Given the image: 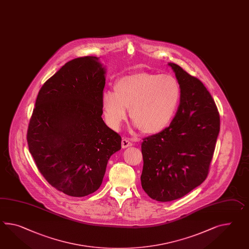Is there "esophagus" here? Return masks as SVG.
<instances>
[{
  "instance_id": "1",
  "label": "esophagus",
  "mask_w": 249,
  "mask_h": 249,
  "mask_svg": "<svg viewBox=\"0 0 249 249\" xmlns=\"http://www.w3.org/2000/svg\"><path fill=\"white\" fill-rule=\"evenodd\" d=\"M122 146L123 148H126L127 146H132V141L126 138H123L122 141Z\"/></svg>"
}]
</instances>
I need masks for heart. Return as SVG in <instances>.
<instances>
[{
    "label": "heart",
    "mask_w": 249,
    "mask_h": 249,
    "mask_svg": "<svg viewBox=\"0 0 249 249\" xmlns=\"http://www.w3.org/2000/svg\"><path fill=\"white\" fill-rule=\"evenodd\" d=\"M181 93V85L171 74H129L116 81L114 93H103L104 115L109 126L118 129L127 119V109H130L136 127L144 133L157 134L173 120Z\"/></svg>",
    "instance_id": "1"
}]
</instances>
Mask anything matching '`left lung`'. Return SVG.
<instances>
[{"mask_svg":"<svg viewBox=\"0 0 249 249\" xmlns=\"http://www.w3.org/2000/svg\"><path fill=\"white\" fill-rule=\"evenodd\" d=\"M181 85L176 115L161 132L143 139L142 188L158 201L182 198L205 180L220 118L213 96L197 77L169 64Z\"/></svg>","mask_w":249,"mask_h":249,"instance_id":"1","label":"left lung"}]
</instances>
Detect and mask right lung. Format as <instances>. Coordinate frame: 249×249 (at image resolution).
Returning a JSON list of instances; mask_svg holds the SVG:
<instances>
[{"label":"right lung","instance_id":"1","mask_svg":"<svg viewBox=\"0 0 249 249\" xmlns=\"http://www.w3.org/2000/svg\"><path fill=\"white\" fill-rule=\"evenodd\" d=\"M105 70L96 56L66 63L36 97L27 141L36 167L51 186L73 197L97 191L122 137L103 122Z\"/></svg>","mask_w":249,"mask_h":249}]
</instances>
